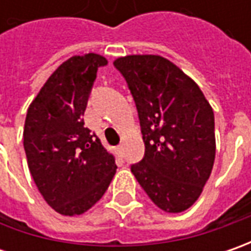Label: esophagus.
<instances>
[{"label": "esophagus", "instance_id": "obj_1", "mask_svg": "<svg viewBox=\"0 0 251 251\" xmlns=\"http://www.w3.org/2000/svg\"><path fill=\"white\" fill-rule=\"evenodd\" d=\"M123 151H124V147H123V145H119V147H116V153H117V155H123Z\"/></svg>", "mask_w": 251, "mask_h": 251}]
</instances>
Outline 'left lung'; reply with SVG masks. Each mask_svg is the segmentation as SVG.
<instances>
[{
	"label": "left lung",
	"instance_id": "left-lung-1",
	"mask_svg": "<svg viewBox=\"0 0 251 251\" xmlns=\"http://www.w3.org/2000/svg\"><path fill=\"white\" fill-rule=\"evenodd\" d=\"M137 104L145 156L131 172L156 207L177 214L202 193L215 160L214 111L200 86L168 58L119 57Z\"/></svg>",
	"mask_w": 251,
	"mask_h": 251
}]
</instances>
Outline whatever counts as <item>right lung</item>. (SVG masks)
Returning a JSON list of instances; mask_svg holds the SVG:
<instances>
[{"label": "right lung", "instance_id": "add662e5", "mask_svg": "<svg viewBox=\"0 0 251 251\" xmlns=\"http://www.w3.org/2000/svg\"><path fill=\"white\" fill-rule=\"evenodd\" d=\"M100 54L74 55L44 82L30 103L24 127L27 166L44 201L55 212L75 217L92 208L116 175V160L83 127Z\"/></svg>", "mask_w": 251, "mask_h": 251}]
</instances>
